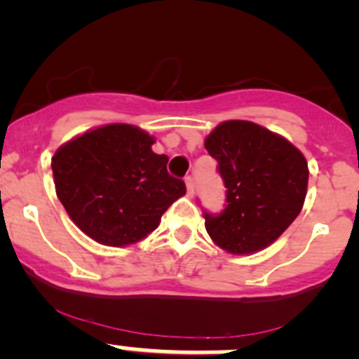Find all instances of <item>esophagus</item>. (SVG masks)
I'll return each instance as SVG.
<instances>
[{"label":"esophagus","instance_id":"34e87169","mask_svg":"<svg viewBox=\"0 0 359 359\" xmlns=\"http://www.w3.org/2000/svg\"><path fill=\"white\" fill-rule=\"evenodd\" d=\"M184 183H187V190H188V195H191V194H194V187H195V183H194V178H191V176H187V178H184Z\"/></svg>","mask_w":359,"mask_h":359}]
</instances>
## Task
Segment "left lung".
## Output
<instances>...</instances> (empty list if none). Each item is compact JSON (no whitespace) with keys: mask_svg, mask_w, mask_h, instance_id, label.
Returning <instances> with one entry per match:
<instances>
[{"mask_svg":"<svg viewBox=\"0 0 359 359\" xmlns=\"http://www.w3.org/2000/svg\"><path fill=\"white\" fill-rule=\"evenodd\" d=\"M205 150L226 188L223 211H204L211 239L233 255L267 248L304 205L305 157L285 137L246 120L219 123L205 137Z\"/></svg>","mask_w":359,"mask_h":359,"instance_id":"obj_1","label":"left lung"}]
</instances>
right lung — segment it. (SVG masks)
<instances>
[{
    "mask_svg": "<svg viewBox=\"0 0 359 359\" xmlns=\"http://www.w3.org/2000/svg\"><path fill=\"white\" fill-rule=\"evenodd\" d=\"M154 143L137 127L111 123L55 151V191L81 232L106 246L137 243L187 194L184 181L168 172V155L151 151Z\"/></svg>",
    "mask_w": 359,
    "mask_h": 359,
    "instance_id": "right-lung-1",
    "label": "right lung"
}]
</instances>
